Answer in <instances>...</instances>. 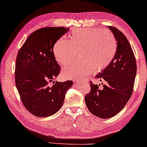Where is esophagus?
Listing matches in <instances>:
<instances>
[{
	"label": "esophagus",
	"mask_w": 147,
	"mask_h": 147,
	"mask_svg": "<svg viewBox=\"0 0 147 147\" xmlns=\"http://www.w3.org/2000/svg\"><path fill=\"white\" fill-rule=\"evenodd\" d=\"M74 83H77L79 82V80H78V79H76V80H74Z\"/></svg>",
	"instance_id": "34e87169"
}]
</instances>
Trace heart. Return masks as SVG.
<instances>
[{"label": "heart", "mask_w": 147, "mask_h": 147, "mask_svg": "<svg viewBox=\"0 0 147 147\" xmlns=\"http://www.w3.org/2000/svg\"><path fill=\"white\" fill-rule=\"evenodd\" d=\"M117 51L115 36L111 31L97 28H75L69 40L60 38L53 52L55 60L61 66L70 63L78 56L82 60L75 62L62 70L66 78L80 79L90 75L95 69L102 71L109 66Z\"/></svg>", "instance_id": "1"}]
</instances>
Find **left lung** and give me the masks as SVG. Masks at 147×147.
I'll return each instance as SVG.
<instances>
[{
    "mask_svg": "<svg viewBox=\"0 0 147 147\" xmlns=\"http://www.w3.org/2000/svg\"><path fill=\"white\" fill-rule=\"evenodd\" d=\"M108 28L117 40V51L109 66L96 76L105 82L103 88L100 89L90 81V91L85 98L89 111L101 119L114 117L124 107L133 92L137 72L136 57L128 39L117 28Z\"/></svg>",
    "mask_w": 147,
    "mask_h": 147,
    "instance_id": "left-lung-1",
    "label": "left lung"
}]
</instances>
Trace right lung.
<instances>
[{"mask_svg":"<svg viewBox=\"0 0 147 147\" xmlns=\"http://www.w3.org/2000/svg\"><path fill=\"white\" fill-rule=\"evenodd\" d=\"M69 28L45 27L28 37L17 55L15 81L21 102L30 113L47 117L56 113L63 104L65 95L73 81L58 82L61 67L53 49ZM53 82L54 85L50 86Z\"/></svg>","mask_w":147,"mask_h":147,"instance_id":"right-lung-1","label":"right lung"}]
</instances>
